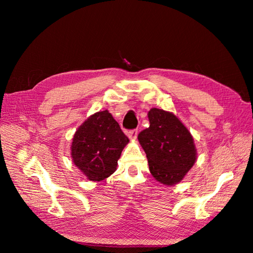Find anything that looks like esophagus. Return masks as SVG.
<instances>
[{
	"label": "esophagus",
	"mask_w": 253,
	"mask_h": 253,
	"mask_svg": "<svg viewBox=\"0 0 253 253\" xmlns=\"http://www.w3.org/2000/svg\"><path fill=\"white\" fill-rule=\"evenodd\" d=\"M137 134H138V131H137V129H132V130H129V131L127 132V135H128V137H129L130 139H136Z\"/></svg>",
	"instance_id": "34e87169"
}]
</instances>
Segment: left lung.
<instances>
[{
  "label": "left lung",
  "mask_w": 253,
  "mask_h": 253,
  "mask_svg": "<svg viewBox=\"0 0 253 253\" xmlns=\"http://www.w3.org/2000/svg\"><path fill=\"white\" fill-rule=\"evenodd\" d=\"M149 127L138 134L151 174L164 185L181 182L196 161L194 139L173 113L152 108Z\"/></svg>",
  "instance_id": "left-lung-1"
}]
</instances>
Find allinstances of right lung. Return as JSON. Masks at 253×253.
<instances>
[{"label": "right lung", "instance_id": "right-lung-1", "mask_svg": "<svg viewBox=\"0 0 253 253\" xmlns=\"http://www.w3.org/2000/svg\"><path fill=\"white\" fill-rule=\"evenodd\" d=\"M128 142L109 111H98L76 130L71 144L72 162L89 181H102L116 170Z\"/></svg>", "mask_w": 253, "mask_h": 253}]
</instances>
